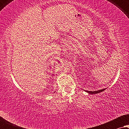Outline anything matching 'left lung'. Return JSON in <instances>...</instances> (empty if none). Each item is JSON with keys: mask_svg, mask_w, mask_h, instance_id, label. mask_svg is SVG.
I'll return each mask as SVG.
<instances>
[{"mask_svg": "<svg viewBox=\"0 0 129 129\" xmlns=\"http://www.w3.org/2000/svg\"><path fill=\"white\" fill-rule=\"evenodd\" d=\"M106 89V88H105V89H102V90H96V91H88V90H84L86 91V92H87L89 93L90 94H98V93H99L100 92H102V91H103L104 90H105Z\"/></svg>", "mask_w": 129, "mask_h": 129, "instance_id": "left-lung-1", "label": "left lung"}]
</instances>
